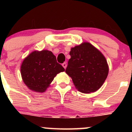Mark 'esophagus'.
Instances as JSON below:
<instances>
[{
	"label": "esophagus",
	"mask_w": 132,
	"mask_h": 132,
	"mask_svg": "<svg viewBox=\"0 0 132 132\" xmlns=\"http://www.w3.org/2000/svg\"><path fill=\"white\" fill-rule=\"evenodd\" d=\"M62 66H63V68H64V69H66V67H67V63H66V62H64V63H63V64H62Z\"/></svg>",
	"instance_id": "obj_1"
}]
</instances>
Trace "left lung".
<instances>
[{"label":"left lung","mask_w":132,"mask_h":132,"mask_svg":"<svg viewBox=\"0 0 132 132\" xmlns=\"http://www.w3.org/2000/svg\"><path fill=\"white\" fill-rule=\"evenodd\" d=\"M66 72L76 88L84 93L97 90L107 78L109 67L105 57L89 43L72 48Z\"/></svg>","instance_id":"8db88e82"}]
</instances>
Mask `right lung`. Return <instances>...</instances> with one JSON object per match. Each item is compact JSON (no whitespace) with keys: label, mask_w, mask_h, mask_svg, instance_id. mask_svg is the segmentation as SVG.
<instances>
[{"label":"right lung","mask_w":132,"mask_h":132,"mask_svg":"<svg viewBox=\"0 0 132 132\" xmlns=\"http://www.w3.org/2000/svg\"><path fill=\"white\" fill-rule=\"evenodd\" d=\"M21 75L24 83L31 90L43 92L57 74L64 68L57 63L56 56L50 51H35L23 61Z\"/></svg>","instance_id":"1"}]
</instances>
